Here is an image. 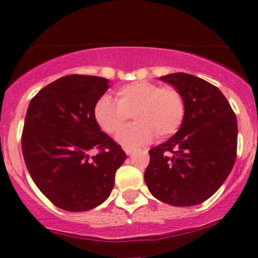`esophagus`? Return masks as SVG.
<instances>
[{"mask_svg": "<svg viewBox=\"0 0 258 258\" xmlns=\"http://www.w3.org/2000/svg\"><path fill=\"white\" fill-rule=\"evenodd\" d=\"M123 150H124V152H126V155H131V153L135 151V148H132V147H123Z\"/></svg>", "mask_w": 258, "mask_h": 258, "instance_id": "1", "label": "esophagus"}]
</instances>
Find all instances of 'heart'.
<instances>
[{
	"label": "heart",
	"instance_id": "b5f03b06",
	"mask_svg": "<svg viewBox=\"0 0 258 258\" xmlns=\"http://www.w3.org/2000/svg\"><path fill=\"white\" fill-rule=\"evenodd\" d=\"M116 100L101 96L93 107V117L103 132L116 135L132 114L138 122L117 136V141L126 147L147 144L155 134L158 139L172 136L182 126L186 113L179 91L148 81L122 86L116 91Z\"/></svg>",
	"mask_w": 258,
	"mask_h": 258
}]
</instances>
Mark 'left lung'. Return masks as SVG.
Here are the masks:
<instances>
[{
    "label": "left lung",
    "mask_w": 258,
    "mask_h": 258,
    "mask_svg": "<svg viewBox=\"0 0 258 258\" xmlns=\"http://www.w3.org/2000/svg\"><path fill=\"white\" fill-rule=\"evenodd\" d=\"M160 80L181 92L186 113L170 140L148 151L145 182L165 204L195 206L222 186L235 165L236 114L222 92L207 81L183 72Z\"/></svg>",
    "instance_id": "1"
}]
</instances>
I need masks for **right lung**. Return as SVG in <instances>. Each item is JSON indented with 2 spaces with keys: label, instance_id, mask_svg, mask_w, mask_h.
<instances>
[{
  "label": "right lung",
  "instance_id": "obj_1",
  "mask_svg": "<svg viewBox=\"0 0 258 258\" xmlns=\"http://www.w3.org/2000/svg\"><path fill=\"white\" fill-rule=\"evenodd\" d=\"M108 80L70 75L31 100L22 153L31 177L54 205L71 212L92 210L111 195L116 171L126 160L121 146L101 131L93 107ZM95 148L99 153L91 156Z\"/></svg>",
  "mask_w": 258,
  "mask_h": 258
}]
</instances>
